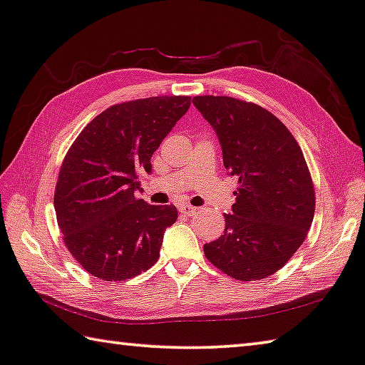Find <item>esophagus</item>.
Here are the masks:
<instances>
[{
    "mask_svg": "<svg viewBox=\"0 0 365 365\" xmlns=\"http://www.w3.org/2000/svg\"><path fill=\"white\" fill-rule=\"evenodd\" d=\"M178 211H180L185 215H195L196 214V207L190 206V205H183V206L178 207Z\"/></svg>",
    "mask_w": 365,
    "mask_h": 365,
    "instance_id": "esophagus-1",
    "label": "esophagus"
}]
</instances>
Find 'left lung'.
Returning <instances> with one entry per match:
<instances>
[{
    "label": "left lung",
    "instance_id": "obj_1",
    "mask_svg": "<svg viewBox=\"0 0 365 365\" xmlns=\"http://www.w3.org/2000/svg\"><path fill=\"white\" fill-rule=\"evenodd\" d=\"M193 104L217 133L225 169L238 177L224 235L205 245V256L235 280L267 279L304 243L316 212L304 154L285 123L256 103L206 95Z\"/></svg>",
    "mask_w": 365,
    "mask_h": 365
}]
</instances>
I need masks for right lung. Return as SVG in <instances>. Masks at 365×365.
I'll return each instance as SVG.
<instances>
[{
  "mask_svg": "<svg viewBox=\"0 0 365 365\" xmlns=\"http://www.w3.org/2000/svg\"><path fill=\"white\" fill-rule=\"evenodd\" d=\"M190 96H153L114 104L73 141L61 164L54 209L73 259L104 282L133 279L156 264L175 206L135 197L137 172L187 113Z\"/></svg>",
  "mask_w": 365,
  "mask_h": 365,
  "instance_id": "1",
  "label": "right lung"
}]
</instances>
